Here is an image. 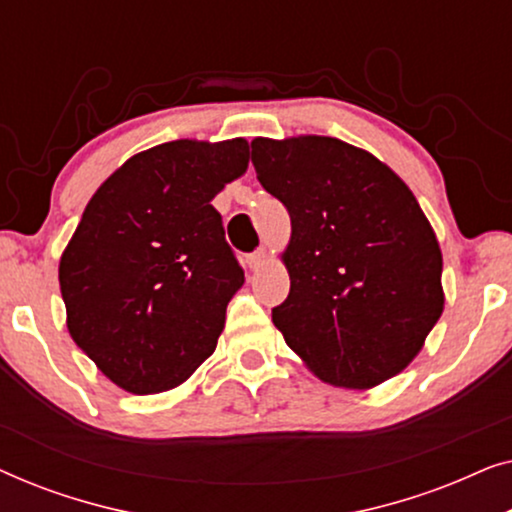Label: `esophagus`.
<instances>
[{"label": "esophagus", "instance_id": "esophagus-1", "mask_svg": "<svg viewBox=\"0 0 512 512\" xmlns=\"http://www.w3.org/2000/svg\"><path fill=\"white\" fill-rule=\"evenodd\" d=\"M265 258H268V251H265V249H258V251H254V254H249V258H247L249 268L258 270L265 263Z\"/></svg>", "mask_w": 512, "mask_h": 512}]
</instances>
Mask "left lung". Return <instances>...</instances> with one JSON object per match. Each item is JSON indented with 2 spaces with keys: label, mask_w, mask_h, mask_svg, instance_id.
<instances>
[{
  "label": "left lung",
  "mask_w": 512,
  "mask_h": 512,
  "mask_svg": "<svg viewBox=\"0 0 512 512\" xmlns=\"http://www.w3.org/2000/svg\"><path fill=\"white\" fill-rule=\"evenodd\" d=\"M256 177L289 209L291 291L272 310L319 380L370 389L401 373L445 307L443 254L405 181L335 137H256Z\"/></svg>",
  "instance_id": "left-lung-1"
}]
</instances>
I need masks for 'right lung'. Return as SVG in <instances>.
Masks as SVG:
<instances>
[{
    "label": "right lung",
    "instance_id": "obj_1",
    "mask_svg": "<svg viewBox=\"0 0 512 512\" xmlns=\"http://www.w3.org/2000/svg\"><path fill=\"white\" fill-rule=\"evenodd\" d=\"M249 167L247 139H177L125 160L60 258L67 328L130 394L179 387L216 349L244 272L212 207Z\"/></svg>",
    "mask_w": 512,
    "mask_h": 512
}]
</instances>
